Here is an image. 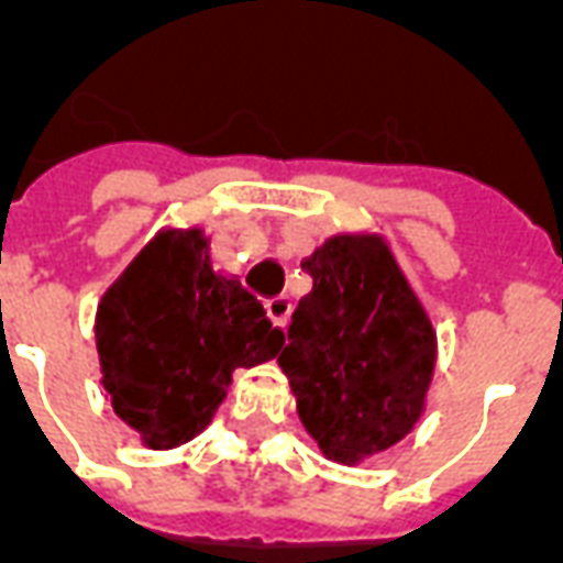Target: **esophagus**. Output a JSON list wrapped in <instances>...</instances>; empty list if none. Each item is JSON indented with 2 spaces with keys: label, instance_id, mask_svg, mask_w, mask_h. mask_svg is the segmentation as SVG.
I'll list each match as a JSON object with an SVG mask.
<instances>
[{
  "label": "esophagus",
  "instance_id": "1",
  "mask_svg": "<svg viewBox=\"0 0 563 563\" xmlns=\"http://www.w3.org/2000/svg\"><path fill=\"white\" fill-rule=\"evenodd\" d=\"M265 310H268V317H271V322H274V325H286V322H289V313H292V301H289V298H268V301H265Z\"/></svg>",
  "mask_w": 563,
  "mask_h": 563
}]
</instances>
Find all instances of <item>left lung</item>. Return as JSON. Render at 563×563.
Returning <instances> with one entry per match:
<instances>
[{"label":"left lung","mask_w":563,"mask_h":563,"mask_svg":"<svg viewBox=\"0 0 563 563\" xmlns=\"http://www.w3.org/2000/svg\"><path fill=\"white\" fill-rule=\"evenodd\" d=\"M305 268L313 289L295 307L280 367L319 449L355 464L395 446L422 413L434 331L377 238H331Z\"/></svg>","instance_id":"left-lung-1"}]
</instances>
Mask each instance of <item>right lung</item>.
<instances>
[{
    "label": "right lung",
    "instance_id": "1",
    "mask_svg": "<svg viewBox=\"0 0 563 563\" xmlns=\"http://www.w3.org/2000/svg\"><path fill=\"white\" fill-rule=\"evenodd\" d=\"M96 341L117 416L147 446L172 449L205 431L232 371L274 358L286 334L241 280L210 268L192 229L159 234L108 289Z\"/></svg>",
    "mask_w": 563,
    "mask_h": 563
}]
</instances>
